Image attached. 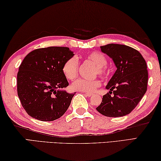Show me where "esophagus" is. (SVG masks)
<instances>
[{"instance_id": "34e87169", "label": "esophagus", "mask_w": 161, "mask_h": 161, "mask_svg": "<svg viewBox=\"0 0 161 161\" xmlns=\"http://www.w3.org/2000/svg\"><path fill=\"white\" fill-rule=\"evenodd\" d=\"M85 95H86V96H87V97H91V96H92V95H93V94H92V93H89V92H86V93H85Z\"/></svg>"}]
</instances>
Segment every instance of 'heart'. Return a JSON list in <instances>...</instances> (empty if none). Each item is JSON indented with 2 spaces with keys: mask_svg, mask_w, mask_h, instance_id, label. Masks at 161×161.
Returning <instances> with one entry per match:
<instances>
[{
  "mask_svg": "<svg viewBox=\"0 0 161 161\" xmlns=\"http://www.w3.org/2000/svg\"><path fill=\"white\" fill-rule=\"evenodd\" d=\"M86 60L92 62L95 67L94 74L102 77H107L109 74V70L107 66L108 58L103 53L98 52H92L86 55ZM79 62L76 57H71L66 61L62 67V71L65 77L69 80H73L78 76ZM101 85V81L98 79L86 80L83 79L75 81L72 84V89L75 91L83 92H92Z\"/></svg>",
  "mask_w": 161,
  "mask_h": 161,
  "instance_id": "heart-1",
  "label": "heart"
}]
</instances>
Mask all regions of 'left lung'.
Listing matches in <instances>:
<instances>
[{
  "mask_svg": "<svg viewBox=\"0 0 161 161\" xmlns=\"http://www.w3.org/2000/svg\"><path fill=\"white\" fill-rule=\"evenodd\" d=\"M101 51L113 58L117 70L106 86L109 92L96 109L107 117L125 116L136 108L146 92V62L138 51L128 46L109 44L102 46Z\"/></svg>",
  "mask_w": 161,
  "mask_h": 161,
  "instance_id": "1",
  "label": "left lung"
}]
</instances>
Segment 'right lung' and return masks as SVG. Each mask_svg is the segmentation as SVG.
Wrapping results in <instances>:
<instances>
[{
	"label": "right lung",
	"instance_id": "1",
	"mask_svg": "<svg viewBox=\"0 0 161 161\" xmlns=\"http://www.w3.org/2000/svg\"><path fill=\"white\" fill-rule=\"evenodd\" d=\"M73 56L69 48L61 47L37 48L25 56L17 74V92L33 118L53 121L67 110L75 93L63 90L69 83L62 67Z\"/></svg>",
	"mask_w": 161,
	"mask_h": 161
}]
</instances>
